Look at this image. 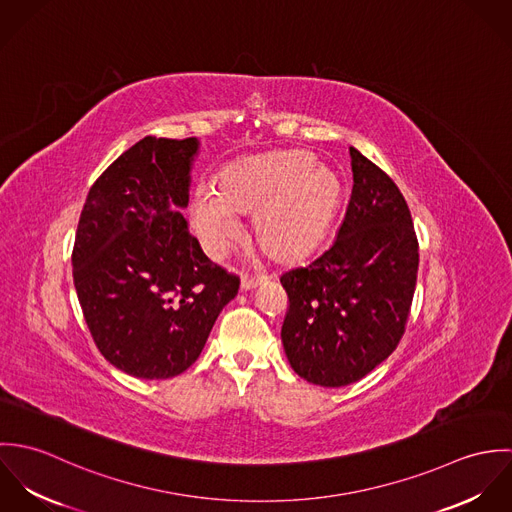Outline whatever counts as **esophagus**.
Listing matches in <instances>:
<instances>
[{
    "instance_id": "esophagus-1",
    "label": "esophagus",
    "mask_w": 512,
    "mask_h": 512,
    "mask_svg": "<svg viewBox=\"0 0 512 512\" xmlns=\"http://www.w3.org/2000/svg\"><path fill=\"white\" fill-rule=\"evenodd\" d=\"M262 282H264V278H262V276L244 274V276H242V280H240V286H242V290H254V288H258Z\"/></svg>"
}]
</instances>
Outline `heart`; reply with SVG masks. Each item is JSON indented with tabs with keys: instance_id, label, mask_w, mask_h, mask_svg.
Returning a JSON list of instances; mask_svg holds the SVG:
<instances>
[{
	"instance_id": "1",
	"label": "heart",
	"mask_w": 512,
	"mask_h": 512,
	"mask_svg": "<svg viewBox=\"0 0 512 512\" xmlns=\"http://www.w3.org/2000/svg\"><path fill=\"white\" fill-rule=\"evenodd\" d=\"M313 153L288 149L236 161L220 171L217 193L199 189L193 222L213 256L236 238V215L254 213L260 244L276 258L307 254L327 232L341 201L339 177L315 167Z\"/></svg>"
}]
</instances>
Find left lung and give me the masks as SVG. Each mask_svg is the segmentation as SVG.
<instances>
[{
    "mask_svg": "<svg viewBox=\"0 0 512 512\" xmlns=\"http://www.w3.org/2000/svg\"><path fill=\"white\" fill-rule=\"evenodd\" d=\"M353 191L333 244L282 274L288 311L282 343L293 370L339 388L398 347L416 290L420 244L404 195L351 147Z\"/></svg>",
    "mask_w": 512,
    "mask_h": 512,
    "instance_id": "left-lung-1",
    "label": "left lung"
}]
</instances>
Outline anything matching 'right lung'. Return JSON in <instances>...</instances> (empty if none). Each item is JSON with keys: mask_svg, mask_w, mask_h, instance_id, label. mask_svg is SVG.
Wrapping results in <instances>:
<instances>
[{"mask_svg": "<svg viewBox=\"0 0 512 512\" xmlns=\"http://www.w3.org/2000/svg\"><path fill=\"white\" fill-rule=\"evenodd\" d=\"M197 140L147 136L94 181L73 246V278L90 335L110 365L161 380L193 365L240 286L169 209L189 203Z\"/></svg>", "mask_w": 512, "mask_h": 512, "instance_id": "1", "label": "right lung"}]
</instances>
